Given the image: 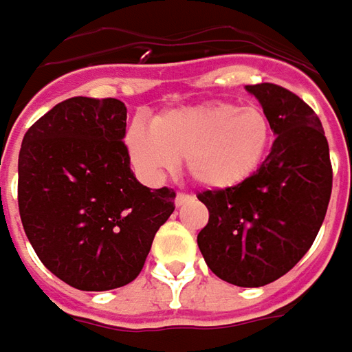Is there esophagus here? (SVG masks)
Masks as SVG:
<instances>
[{
  "instance_id": "obj_1",
  "label": "esophagus",
  "mask_w": 352,
  "mask_h": 352,
  "mask_svg": "<svg viewBox=\"0 0 352 352\" xmlns=\"http://www.w3.org/2000/svg\"><path fill=\"white\" fill-rule=\"evenodd\" d=\"M190 200H192V195H186V192H177V196H175L177 206H183V204L190 202Z\"/></svg>"
}]
</instances>
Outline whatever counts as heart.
I'll use <instances>...</instances> for the list:
<instances>
[{"label":"heart","mask_w":352,"mask_h":352,"mask_svg":"<svg viewBox=\"0 0 352 352\" xmlns=\"http://www.w3.org/2000/svg\"><path fill=\"white\" fill-rule=\"evenodd\" d=\"M272 123L262 107L229 102L181 107L157 116L150 131L135 123L126 148L146 175H160L185 160L188 175L206 188L245 183L266 156Z\"/></svg>","instance_id":"1"}]
</instances>
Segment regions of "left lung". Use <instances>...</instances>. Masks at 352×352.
<instances>
[{
    "mask_svg": "<svg viewBox=\"0 0 352 352\" xmlns=\"http://www.w3.org/2000/svg\"><path fill=\"white\" fill-rule=\"evenodd\" d=\"M276 136L256 173L231 188L198 192L210 219L198 248L219 279L262 287L285 276L308 252L326 217L333 171L314 109L272 82L248 85Z\"/></svg>",
    "mask_w": 352,
    "mask_h": 352,
    "instance_id": "1",
    "label": "left lung"
}]
</instances>
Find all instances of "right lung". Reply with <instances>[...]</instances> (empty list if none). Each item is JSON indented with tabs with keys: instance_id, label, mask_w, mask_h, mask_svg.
I'll return each instance as SVG.
<instances>
[{
	"instance_id": "add662e5",
	"label": "right lung",
	"mask_w": 352,
	"mask_h": 352,
	"mask_svg": "<svg viewBox=\"0 0 352 352\" xmlns=\"http://www.w3.org/2000/svg\"><path fill=\"white\" fill-rule=\"evenodd\" d=\"M126 107L76 96L26 131L19 152V214L34 252L80 291H109L142 272L156 231L175 210L173 188L136 181Z\"/></svg>"
}]
</instances>
